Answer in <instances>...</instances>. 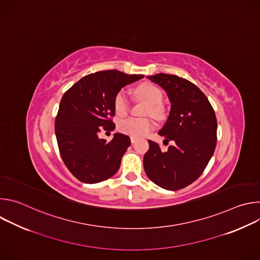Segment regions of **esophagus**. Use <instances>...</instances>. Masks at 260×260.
I'll return each mask as SVG.
<instances>
[{"label":"esophagus","instance_id":"esophagus-1","mask_svg":"<svg viewBox=\"0 0 260 260\" xmlns=\"http://www.w3.org/2000/svg\"><path fill=\"white\" fill-rule=\"evenodd\" d=\"M136 141H137V139H136L135 137H131V142H132L133 144H134Z\"/></svg>","mask_w":260,"mask_h":260}]
</instances>
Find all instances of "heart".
I'll list each match as a JSON object with an SVG mask.
<instances>
[{
  "label": "heart",
  "mask_w": 260,
  "mask_h": 260,
  "mask_svg": "<svg viewBox=\"0 0 260 260\" xmlns=\"http://www.w3.org/2000/svg\"><path fill=\"white\" fill-rule=\"evenodd\" d=\"M137 94L149 104V108L146 110V115H152L156 118L162 113V91L151 83H144L136 89ZM129 102L124 91H119L114 99V111L119 117H123L128 113ZM154 128V123L148 118H127L119 122V132L135 138H141L149 134Z\"/></svg>",
  "instance_id": "heart-1"
}]
</instances>
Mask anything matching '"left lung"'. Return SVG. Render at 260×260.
<instances>
[{
	"label": "left lung",
	"instance_id": "1",
	"mask_svg": "<svg viewBox=\"0 0 260 260\" xmlns=\"http://www.w3.org/2000/svg\"><path fill=\"white\" fill-rule=\"evenodd\" d=\"M148 78L166 90L171 102L169 117L158 135L174 145L161 151L157 143L148 141L144 170L159 187L182 189L203 174L214 153L216 115L208 98L190 81L164 73Z\"/></svg>",
	"mask_w": 260,
	"mask_h": 260
}]
</instances>
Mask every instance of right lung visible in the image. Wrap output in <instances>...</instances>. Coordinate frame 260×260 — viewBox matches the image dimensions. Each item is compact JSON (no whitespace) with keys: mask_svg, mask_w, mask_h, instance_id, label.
Wrapping results in <instances>:
<instances>
[{"mask_svg":"<svg viewBox=\"0 0 260 260\" xmlns=\"http://www.w3.org/2000/svg\"><path fill=\"white\" fill-rule=\"evenodd\" d=\"M143 75L116 70L101 71L81 78L62 95L55 118V136L62 161L79 181L94 184L112 177L131 145L128 136L116 133L111 142L99 137L113 131L114 99Z\"/></svg>","mask_w":260,"mask_h":260,"instance_id":"right-lung-1","label":"right lung"}]
</instances>
